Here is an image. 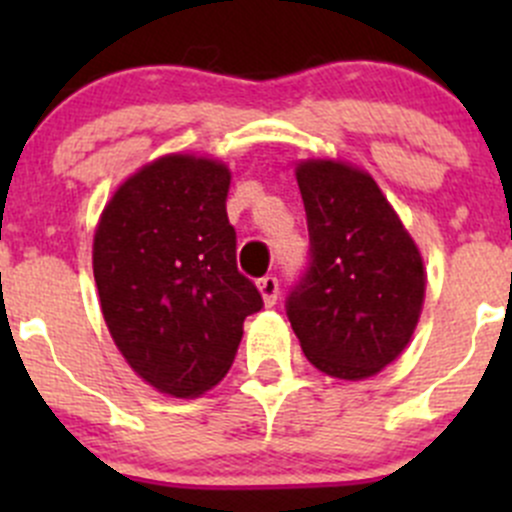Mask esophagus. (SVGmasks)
<instances>
[{
    "mask_svg": "<svg viewBox=\"0 0 512 512\" xmlns=\"http://www.w3.org/2000/svg\"><path fill=\"white\" fill-rule=\"evenodd\" d=\"M257 287H260L262 299H265L267 307H272V304L277 302V297H280V280H277L275 275H265L262 280H257Z\"/></svg>",
    "mask_w": 512,
    "mask_h": 512,
    "instance_id": "obj_1",
    "label": "esophagus"
}]
</instances>
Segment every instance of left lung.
<instances>
[{
    "label": "left lung",
    "instance_id": "8db88e82",
    "mask_svg": "<svg viewBox=\"0 0 512 512\" xmlns=\"http://www.w3.org/2000/svg\"><path fill=\"white\" fill-rule=\"evenodd\" d=\"M309 260L287 317L302 352L337 379H366L414 334L426 275L414 240L374 178L334 160L297 168Z\"/></svg>",
    "mask_w": 512,
    "mask_h": 512
}]
</instances>
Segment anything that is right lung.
<instances>
[{"mask_svg":"<svg viewBox=\"0 0 512 512\" xmlns=\"http://www.w3.org/2000/svg\"><path fill=\"white\" fill-rule=\"evenodd\" d=\"M223 163L165 156L106 205L94 277L113 342L141 379L170 396H200L230 369L242 322L262 309L237 270Z\"/></svg>","mask_w":512,"mask_h":512,"instance_id":"right-lung-1","label":"right lung"}]
</instances>
